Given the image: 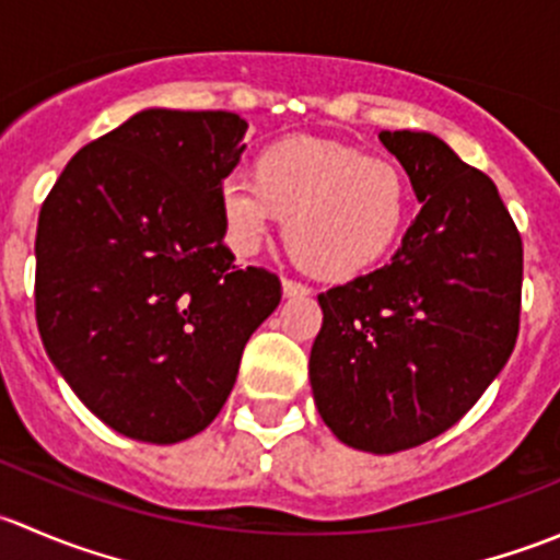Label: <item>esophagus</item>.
Segmentation results:
<instances>
[{"label":"esophagus","mask_w":560,"mask_h":560,"mask_svg":"<svg viewBox=\"0 0 560 560\" xmlns=\"http://www.w3.org/2000/svg\"><path fill=\"white\" fill-rule=\"evenodd\" d=\"M281 292H284V298H306L312 290L306 284H301V281L284 279L281 281Z\"/></svg>","instance_id":"obj_1"}]
</instances>
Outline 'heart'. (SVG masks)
<instances>
[{
    "instance_id": "1",
    "label": "heart",
    "mask_w": 560,
    "mask_h": 560,
    "mask_svg": "<svg viewBox=\"0 0 560 560\" xmlns=\"http://www.w3.org/2000/svg\"><path fill=\"white\" fill-rule=\"evenodd\" d=\"M409 186L395 162L349 145L295 138L268 145L252 173L219 184V213L233 252L257 254L287 217L292 257L322 279H343L385 257L406 219Z\"/></svg>"
}]
</instances>
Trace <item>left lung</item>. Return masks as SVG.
<instances>
[{
  "mask_svg": "<svg viewBox=\"0 0 560 560\" xmlns=\"http://www.w3.org/2000/svg\"><path fill=\"white\" fill-rule=\"evenodd\" d=\"M420 213L387 265L322 292L308 376L347 447L393 455L453 428L521 327L523 241L493 180L431 132H380Z\"/></svg>",
  "mask_w": 560,
  "mask_h": 560,
  "instance_id": "left-lung-1",
  "label": "left lung"
}]
</instances>
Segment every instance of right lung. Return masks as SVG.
Masks as SVG:
<instances>
[{"label": "right lung", "instance_id": "1", "mask_svg": "<svg viewBox=\"0 0 560 560\" xmlns=\"http://www.w3.org/2000/svg\"><path fill=\"white\" fill-rule=\"evenodd\" d=\"M248 124L149 107L83 145L39 208L43 347L105 425L149 444L206 431L281 284L233 262L219 184Z\"/></svg>", "mask_w": 560, "mask_h": 560}]
</instances>
